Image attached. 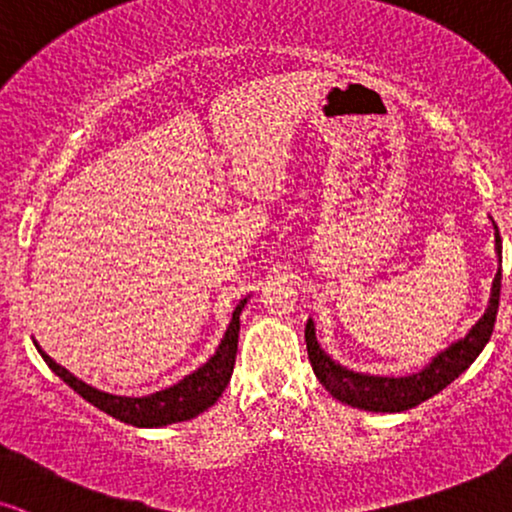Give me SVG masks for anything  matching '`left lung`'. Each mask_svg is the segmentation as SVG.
<instances>
[{
    "label": "left lung",
    "instance_id": "left-lung-1",
    "mask_svg": "<svg viewBox=\"0 0 512 512\" xmlns=\"http://www.w3.org/2000/svg\"><path fill=\"white\" fill-rule=\"evenodd\" d=\"M496 237V254L501 261V235L494 225ZM498 299H501V268L494 277L491 285V299L487 311L482 318L472 325V330L463 339L453 342L449 349H444L432 358L430 365H425L420 372L406 377H380V375H365V372H353L344 365L334 363L327 353L320 349L318 339H315V325L308 318L306 323V349L308 361L313 365L315 377L320 384L330 391L337 401L349 403L353 408L372 410V413H401V410L415 408L418 403L432 399L441 389H446L463 375L465 370L475 363V358L482 353L484 346L494 332Z\"/></svg>",
    "mask_w": 512,
    "mask_h": 512
}]
</instances>
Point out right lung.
<instances>
[{
    "mask_svg": "<svg viewBox=\"0 0 512 512\" xmlns=\"http://www.w3.org/2000/svg\"><path fill=\"white\" fill-rule=\"evenodd\" d=\"M246 304L242 299L232 313L230 325L223 342L218 344L216 353H213L208 361L187 375L185 380H180L173 387L156 391L149 396H116L109 391L94 389L92 384L78 380L73 372L61 368L54 358H49L47 353L37 346L44 363L52 368L63 382L68 384L73 391H78L85 401H90L92 406H97L104 413H109L111 418L125 422L132 427H163L173 425V422H185L189 418H197L199 413H204L206 408H211L218 401V396L223 394L227 382L232 377V368H235V356H237V342H239V313Z\"/></svg>",
    "mask_w": 512,
    "mask_h": 512,
    "instance_id": "obj_1",
    "label": "right lung"
}]
</instances>
